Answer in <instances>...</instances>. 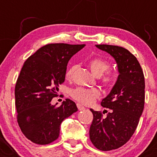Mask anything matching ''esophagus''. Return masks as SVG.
Returning a JSON list of instances; mask_svg holds the SVG:
<instances>
[{
  "mask_svg": "<svg viewBox=\"0 0 157 157\" xmlns=\"http://www.w3.org/2000/svg\"><path fill=\"white\" fill-rule=\"evenodd\" d=\"M77 108H78V109H79V110H80V111L83 110V109H85V107L83 106V105H82L80 103H77Z\"/></svg>",
  "mask_w": 157,
  "mask_h": 157,
  "instance_id": "esophagus-1",
  "label": "esophagus"
}]
</instances>
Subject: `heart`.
<instances>
[{"label":"heart","mask_w":157,"mask_h":157,"mask_svg":"<svg viewBox=\"0 0 157 157\" xmlns=\"http://www.w3.org/2000/svg\"><path fill=\"white\" fill-rule=\"evenodd\" d=\"M87 64L93 74L98 76L101 83L105 86H111L115 80V73L108 70L110 64L108 61L103 58L95 57L90 59ZM75 70V66L73 65L67 69L66 77L71 78L73 72ZM100 91L97 88L77 87L71 90V95L75 100L85 105L92 104L97 98L100 96Z\"/></svg>","instance_id":"1"}]
</instances>
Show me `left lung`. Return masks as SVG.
Listing matches in <instances>:
<instances>
[{
  "instance_id": "1",
  "label": "left lung",
  "mask_w": 157,
  "mask_h": 157,
  "mask_svg": "<svg viewBox=\"0 0 157 157\" xmlns=\"http://www.w3.org/2000/svg\"><path fill=\"white\" fill-rule=\"evenodd\" d=\"M96 46L115 58L119 72L110 93L101 102L102 107L110 109L107 116L90 109L93 115L90 140L99 150L109 151L125 144L137 127L144 107V75L136 57L126 48L110 45Z\"/></svg>"
}]
</instances>
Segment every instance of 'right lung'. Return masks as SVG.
Segmentation results:
<instances>
[{"instance_id":"right-lung-1","label":"right lung","mask_w":157,"mask_h":157,"mask_svg":"<svg viewBox=\"0 0 157 157\" xmlns=\"http://www.w3.org/2000/svg\"><path fill=\"white\" fill-rule=\"evenodd\" d=\"M84 45L48 44L25 61L16 83L15 105L21 131L33 143L45 145L57 140L61 122L77 111L69 99L58 107L51 101L64 82L69 60Z\"/></svg>"}]
</instances>
